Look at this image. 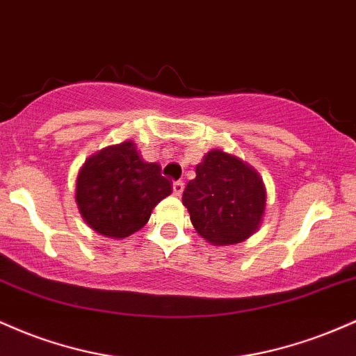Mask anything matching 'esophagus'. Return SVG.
Segmentation results:
<instances>
[{
	"instance_id": "34e87169",
	"label": "esophagus",
	"mask_w": 356,
	"mask_h": 356,
	"mask_svg": "<svg viewBox=\"0 0 356 356\" xmlns=\"http://www.w3.org/2000/svg\"><path fill=\"white\" fill-rule=\"evenodd\" d=\"M183 190H185V183H183V181H175L173 183V193L177 195V197H181Z\"/></svg>"
}]
</instances>
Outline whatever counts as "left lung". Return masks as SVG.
<instances>
[{"label": "left lung", "mask_w": 356, "mask_h": 356, "mask_svg": "<svg viewBox=\"0 0 356 356\" xmlns=\"http://www.w3.org/2000/svg\"><path fill=\"white\" fill-rule=\"evenodd\" d=\"M183 191V205L200 237L211 245L249 238L264 218L267 191L261 175L241 158L211 149Z\"/></svg>", "instance_id": "1"}]
</instances>
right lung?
I'll use <instances>...</instances> for the list:
<instances>
[{"label": "right lung", "mask_w": 356, "mask_h": 356, "mask_svg": "<svg viewBox=\"0 0 356 356\" xmlns=\"http://www.w3.org/2000/svg\"><path fill=\"white\" fill-rule=\"evenodd\" d=\"M173 183L158 163H147L133 141L107 146L86 159L75 183L83 222L97 234L124 238L146 225Z\"/></svg>", "instance_id": "add662e5"}]
</instances>
